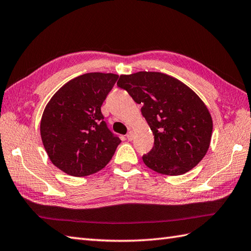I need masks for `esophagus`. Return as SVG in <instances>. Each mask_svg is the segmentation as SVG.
I'll list each match as a JSON object with an SVG mask.
<instances>
[{
    "instance_id": "obj_1",
    "label": "esophagus",
    "mask_w": 251,
    "mask_h": 251,
    "mask_svg": "<svg viewBox=\"0 0 251 251\" xmlns=\"http://www.w3.org/2000/svg\"><path fill=\"white\" fill-rule=\"evenodd\" d=\"M126 138H127L128 141H131V140L133 139V133H132V131H129V132H128L127 135H126Z\"/></svg>"
}]
</instances>
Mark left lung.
<instances>
[{"instance_id": "8db88e82", "label": "left lung", "mask_w": 251, "mask_h": 251, "mask_svg": "<svg viewBox=\"0 0 251 251\" xmlns=\"http://www.w3.org/2000/svg\"><path fill=\"white\" fill-rule=\"evenodd\" d=\"M118 86L142 104V115L153 131L154 147L142 156L145 165L166 176H180L199 164L211 142L213 122L194 91L154 72L122 75Z\"/></svg>"}]
</instances>
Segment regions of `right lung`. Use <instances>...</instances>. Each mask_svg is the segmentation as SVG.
Wrapping results in <instances>:
<instances>
[{"label": "right lung", "instance_id": "1", "mask_svg": "<svg viewBox=\"0 0 251 251\" xmlns=\"http://www.w3.org/2000/svg\"><path fill=\"white\" fill-rule=\"evenodd\" d=\"M118 79L114 74L81 75L47 104L40 136L52 164L69 176H86L101 170L121 143L100 110Z\"/></svg>", "mask_w": 251, "mask_h": 251}]
</instances>
